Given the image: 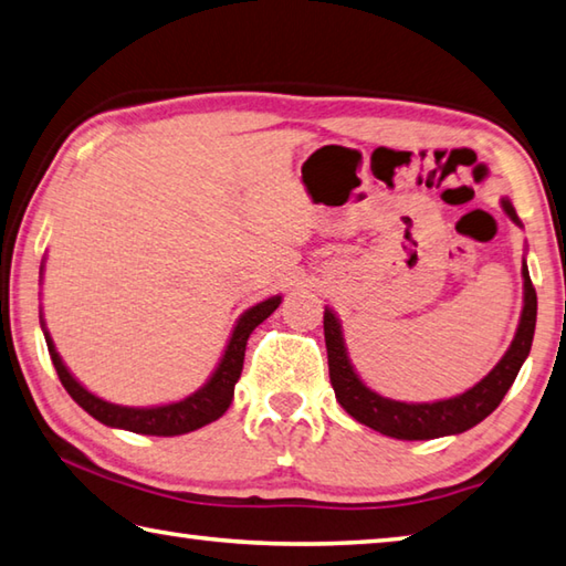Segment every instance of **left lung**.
<instances>
[{
  "instance_id": "obj_1",
  "label": "left lung",
  "mask_w": 566,
  "mask_h": 566,
  "mask_svg": "<svg viewBox=\"0 0 566 566\" xmlns=\"http://www.w3.org/2000/svg\"><path fill=\"white\" fill-rule=\"evenodd\" d=\"M502 208L512 220H517V212L505 200ZM525 276V306H522L517 334L512 338L507 354L500 358V364L472 386L465 394L436 403H403V400H390L374 394L361 378L356 376L352 361L346 356L342 324L332 310L324 312V338L328 356V378H332L336 400L342 403L348 416L358 423L378 430V433L398 438V440H430L440 436H455L478 426L495 410L502 398L515 384L522 364L530 356L534 324H537V292H534L527 264H522Z\"/></svg>"
}]
</instances>
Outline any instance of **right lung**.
<instances>
[{
  "instance_id": "right-lung-1",
  "label": "right lung",
  "mask_w": 566,
  "mask_h": 566,
  "mask_svg": "<svg viewBox=\"0 0 566 566\" xmlns=\"http://www.w3.org/2000/svg\"><path fill=\"white\" fill-rule=\"evenodd\" d=\"M280 302L282 296H272V300L254 304L252 310L244 312L240 316L238 326H234L230 344L224 348V356L220 358V364L210 376V381L200 390H195L192 396L178 400V403L156 406V408L116 406L91 394V390H86L74 376L69 374V368L64 366V361H61V356L54 348V342H51V336L44 328V322H41V328H44L49 356L51 361H54L59 381L64 384L69 396L74 398L88 416H94L104 426L123 428L140 436H182V433H190V430H198L202 426L212 423V420H218L224 410L230 408L232 396H234V384H238V378L242 374L248 338L254 328L260 326L264 318L276 310V306H280Z\"/></svg>"
}]
</instances>
